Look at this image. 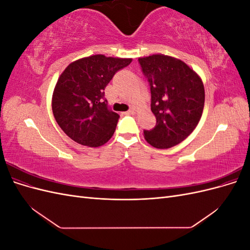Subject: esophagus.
I'll list each match as a JSON object with an SVG mask.
<instances>
[{"mask_svg":"<svg viewBox=\"0 0 250 250\" xmlns=\"http://www.w3.org/2000/svg\"><path fill=\"white\" fill-rule=\"evenodd\" d=\"M134 112H135V110H134L133 108H131V109H129V110H127V111L125 112V115H133Z\"/></svg>","mask_w":250,"mask_h":250,"instance_id":"obj_1","label":"esophagus"}]
</instances>
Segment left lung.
Segmentation results:
<instances>
[{
	"instance_id": "8db88e82",
	"label": "left lung",
	"mask_w": 250,
	"mask_h": 250,
	"mask_svg": "<svg viewBox=\"0 0 250 250\" xmlns=\"http://www.w3.org/2000/svg\"><path fill=\"white\" fill-rule=\"evenodd\" d=\"M149 82L151 110L156 124L144 130L146 141L158 149L177 145L197 126L204 106V87L200 77L179 59L155 54L139 58Z\"/></svg>"
}]
</instances>
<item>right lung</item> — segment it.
<instances>
[{"instance_id": "obj_1", "label": "right lung", "mask_w": 250, "mask_h": 250, "mask_svg": "<svg viewBox=\"0 0 250 250\" xmlns=\"http://www.w3.org/2000/svg\"><path fill=\"white\" fill-rule=\"evenodd\" d=\"M131 60L93 55L66 66L53 93L52 110L67 137L88 147L108 142L120 116L109 108L104 89L113 75Z\"/></svg>"}]
</instances>
